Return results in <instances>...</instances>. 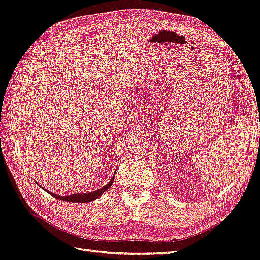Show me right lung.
Masks as SVG:
<instances>
[{
    "instance_id": "1",
    "label": "right lung",
    "mask_w": 260,
    "mask_h": 260,
    "mask_svg": "<svg viewBox=\"0 0 260 260\" xmlns=\"http://www.w3.org/2000/svg\"><path fill=\"white\" fill-rule=\"evenodd\" d=\"M114 178H115V175L113 176L112 180L109 181L108 184H106L105 186L99 188L98 191H94L92 193H84V194H74V195H57V194H54L50 191H48V193L52 196H54V198H56L57 200H61V201H65V202H70V203H88V202H92L94 200H96L98 198H100V196L103 194L104 192H106L109 187H111L114 183ZM38 184V183H37ZM43 188V187H41ZM45 190V188H44ZM46 191V190H45Z\"/></svg>"
}]
</instances>
